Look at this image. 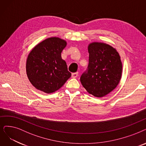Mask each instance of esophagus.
<instances>
[{"instance_id":"esophagus-1","label":"esophagus","mask_w":146,"mask_h":146,"mask_svg":"<svg viewBox=\"0 0 146 146\" xmlns=\"http://www.w3.org/2000/svg\"><path fill=\"white\" fill-rule=\"evenodd\" d=\"M78 72H74V73H72V78H76L78 77Z\"/></svg>"}]
</instances>
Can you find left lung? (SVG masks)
I'll return each mask as SVG.
<instances>
[{
    "label": "left lung",
    "mask_w": 146,
    "mask_h": 146,
    "mask_svg": "<svg viewBox=\"0 0 146 146\" xmlns=\"http://www.w3.org/2000/svg\"><path fill=\"white\" fill-rule=\"evenodd\" d=\"M89 65L80 77L81 84L90 94L101 98L112 92L122 73L120 56L112 46L93 42L89 44Z\"/></svg>",
    "instance_id": "1"
}]
</instances>
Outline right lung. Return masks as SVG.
Here are the masks:
<instances>
[{"instance_id": "right-lung-1", "label": "right lung", "mask_w": 146, "mask_h": 146, "mask_svg": "<svg viewBox=\"0 0 146 146\" xmlns=\"http://www.w3.org/2000/svg\"><path fill=\"white\" fill-rule=\"evenodd\" d=\"M66 45V40L60 38H48L35 46L29 53L26 73L36 89L45 93H53L71 77V73L61 57Z\"/></svg>"}]
</instances>
